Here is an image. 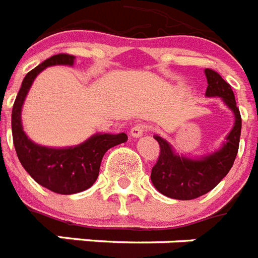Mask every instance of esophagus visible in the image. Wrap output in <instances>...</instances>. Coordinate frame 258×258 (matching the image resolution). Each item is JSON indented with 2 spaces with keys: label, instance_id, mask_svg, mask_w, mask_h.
I'll return each mask as SVG.
<instances>
[{
  "label": "esophagus",
  "instance_id": "34e87169",
  "mask_svg": "<svg viewBox=\"0 0 258 258\" xmlns=\"http://www.w3.org/2000/svg\"><path fill=\"white\" fill-rule=\"evenodd\" d=\"M146 129H148V127H146L145 125L137 123V125H135V126L131 129V136L132 137H135V139H139V137H141V136L145 133Z\"/></svg>",
  "mask_w": 258,
  "mask_h": 258
}]
</instances>
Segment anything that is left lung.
<instances>
[{
  "mask_svg": "<svg viewBox=\"0 0 258 258\" xmlns=\"http://www.w3.org/2000/svg\"><path fill=\"white\" fill-rule=\"evenodd\" d=\"M207 97H220L233 112L234 125L226 141L218 150L201 158L180 156L172 145L160 136H154L160 145V156L150 180L154 187L166 197L176 200H193L207 195L229 173L238 152L241 136V116L230 85L212 69H205Z\"/></svg>",
  "mask_w": 258,
  "mask_h": 258,
  "instance_id": "1",
  "label": "left lung"
}]
</instances>
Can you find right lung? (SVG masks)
I'll list each match as a JSON object with an SVG mask.
<instances>
[{"instance_id": "obj_1", "label": "right lung", "mask_w": 258, "mask_h": 258, "mask_svg": "<svg viewBox=\"0 0 258 258\" xmlns=\"http://www.w3.org/2000/svg\"><path fill=\"white\" fill-rule=\"evenodd\" d=\"M74 58V55L65 53L55 54L29 72L22 81L12 110V133L18 160L33 180L58 195H74L92 186L98 177L101 161L106 150L127 140L125 133H97L77 146L47 148L33 142L26 136L22 127L21 110L34 78L47 67H72Z\"/></svg>"}]
</instances>
